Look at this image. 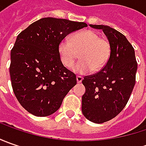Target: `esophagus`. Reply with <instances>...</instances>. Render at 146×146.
Returning <instances> with one entry per match:
<instances>
[{
	"label": "esophagus",
	"mask_w": 146,
	"mask_h": 146,
	"mask_svg": "<svg viewBox=\"0 0 146 146\" xmlns=\"http://www.w3.org/2000/svg\"><path fill=\"white\" fill-rule=\"evenodd\" d=\"M76 80H77V83H81L82 80H83V77L80 76H76Z\"/></svg>",
	"instance_id": "esophagus-1"
}]
</instances>
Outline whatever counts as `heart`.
Masks as SVG:
<instances>
[{
	"label": "heart",
	"mask_w": 146,
	"mask_h": 146,
	"mask_svg": "<svg viewBox=\"0 0 146 146\" xmlns=\"http://www.w3.org/2000/svg\"><path fill=\"white\" fill-rule=\"evenodd\" d=\"M58 50L60 60L66 68L72 66L80 53L81 60L74 66L73 70L77 74L84 75L104 67L110 58V44L97 32L85 30L73 34L70 40H62L59 43Z\"/></svg>",
	"instance_id": "1"
}]
</instances>
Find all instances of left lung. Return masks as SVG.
<instances>
[{
  "label": "left lung",
  "instance_id": "left-lung-1",
  "mask_svg": "<svg viewBox=\"0 0 146 146\" xmlns=\"http://www.w3.org/2000/svg\"><path fill=\"white\" fill-rule=\"evenodd\" d=\"M90 27L103 31L110 44V54L102 70L84 76L82 81L85 87L82 112L89 121L102 123L125 107L136 83L137 62L134 48L122 33L109 26Z\"/></svg>",
  "mask_w": 146,
  "mask_h": 146
}]
</instances>
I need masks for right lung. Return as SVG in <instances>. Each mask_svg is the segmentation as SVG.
Masks as SVG:
<instances>
[{
    "label": "right lung",
    "mask_w": 146,
    "mask_h": 146,
    "mask_svg": "<svg viewBox=\"0 0 146 146\" xmlns=\"http://www.w3.org/2000/svg\"><path fill=\"white\" fill-rule=\"evenodd\" d=\"M85 23L44 18L20 32L10 53L9 75L14 95L35 116L52 115L76 84V76L62 65L58 44Z\"/></svg>",
    "instance_id": "right-lung-1"
}]
</instances>
